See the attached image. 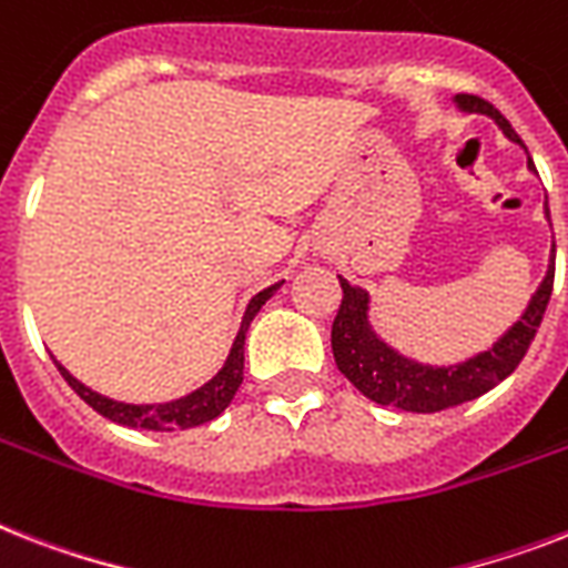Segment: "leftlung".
Instances as JSON below:
<instances>
[{
  "label": "left lung",
  "mask_w": 568,
  "mask_h": 568,
  "mask_svg": "<svg viewBox=\"0 0 568 568\" xmlns=\"http://www.w3.org/2000/svg\"><path fill=\"white\" fill-rule=\"evenodd\" d=\"M452 101H455V108L460 113L490 116L510 142L523 145V140L516 136L508 119L501 116L490 101L478 99V95H455ZM528 172L537 174L531 156H528ZM546 221L551 224L548 204ZM338 280L341 288H344V300H341L338 315H335V324H332V353H335L338 371L373 403L394 405L399 412L412 414H435L444 412V408H455L460 403H469V399H478L481 394L496 388L501 379H508L510 373L519 367V362L531 347L539 324H542L548 300H551L555 244H551L546 276L537 285V292L531 294L523 315L516 317L490 347L455 364H423L417 358L403 356L399 349L390 347L388 341H382L379 332L373 329L371 294L358 288V285H349L344 276H338Z\"/></svg>",
  "instance_id": "1"
}]
</instances>
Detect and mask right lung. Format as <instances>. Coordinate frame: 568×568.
<instances>
[{"label":"right lung","instance_id":"add662e5","mask_svg":"<svg viewBox=\"0 0 568 568\" xmlns=\"http://www.w3.org/2000/svg\"><path fill=\"white\" fill-rule=\"evenodd\" d=\"M283 288V283H274L268 288H262L260 294H253L247 308L242 315V326L236 332V341L227 353V362L221 364V371L212 376L210 382H204L201 388L189 390L186 396H178V399H169V403H119V399H110V396L99 394V390L87 388L84 382H78L72 373L52 356L54 367L60 371V376L69 382V388L75 390L92 412H99L101 417L113 419L119 426L131 428H149V432H183V428L201 426V423H210V419L219 417L236 396L239 385L244 379V335H247V326L260 308L274 297L276 292Z\"/></svg>","mask_w":568,"mask_h":568}]
</instances>
